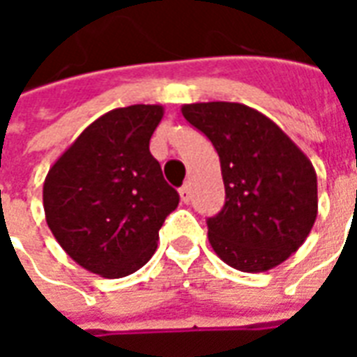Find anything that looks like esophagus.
<instances>
[{
  "label": "esophagus",
  "instance_id": "34e87169",
  "mask_svg": "<svg viewBox=\"0 0 357 357\" xmlns=\"http://www.w3.org/2000/svg\"><path fill=\"white\" fill-rule=\"evenodd\" d=\"M179 197H181L183 202H189V199H191V185L189 183H185V185L179 189Z\"/></svg>",
  "mask_w": 357,
  "mask_h": 357
}]
</instances>
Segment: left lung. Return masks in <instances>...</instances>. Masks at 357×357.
<instances>
[{
    "mask_svg": "<svg viewBox=\"0 0 357 357\" xmlns=\"http://www.w3.org/2000/svg\"><path fill=\"white\" fill-rule=\"evenodd\" d=\"M181 114L216 149L225 204L208 241L227 266L258 273L296 252L317 218V176L298 145L241 102H191Z\"/></svg>",
    "mask_w": 357,
    "mask_h": 357,
    "instance_id": "8db88e82",
    "label": "left lung"
}]
</instances>
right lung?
Returning a JSON list of instances; mask_svg holds the SVG:
<instances>
[{
  "label": "right lung",
  "instance_id": "right-lung-1",
  "mask_svg": "<svg viewBox=\"0 0 357 357\" xmlns=\"http://www.w3.org/2000/svg\"><path fill=\"white\" fill-rule=\"evenodd\" d=\"M162 116V105L105 112L45 176V222L66 255L91 273L118 279L143 268L178 206V191L149 151Z\"/></svg>",
  "mask_w": 357,
  "mask_h": 357
}]
</instances>
